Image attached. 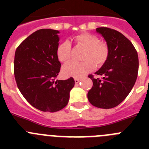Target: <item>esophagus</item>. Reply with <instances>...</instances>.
Listing matches in <instances>:
<instances>
[{"label": "esophagus", "mask_w": 149, "mask_h": 149, "mask_svg": "<svg viewBox=\"0 0 149 149\" xmlns=\"http://www.w3.org/2000/svg\"><path fill=\"white\" fill-rule=\"evenodd\" d=\"M74 81H75V84H78V83L80 82V79L75 77V78H74Z\"/></svg>", "instance_id": "1"}]
</instances>
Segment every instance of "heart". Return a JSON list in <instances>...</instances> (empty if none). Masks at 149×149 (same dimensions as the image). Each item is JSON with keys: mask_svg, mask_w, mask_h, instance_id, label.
<instances>
[{"mask_svg": "<svg viewBox=\"0 0 149 149\" xmlns=\"http://www.w3.org/2000/svg\"><path fill=\"white\" fill-rule=\"evenodd\" d=\"M74 41L78 45L86 48L84 62L71 61L63 68V74L66 76L81 77L90 72L94 67L100 66L105 63L109 54L108 46L104 42H99L98 38L93 34L82 33L76 36ZM72 45L69 41H63L56 49V56L62 63H65L71 57Z\"/></svg>", "mask_w": 149, "mask_h": 149, "instance_id": "b5f03b06", "label": "heart"}]
</instances>
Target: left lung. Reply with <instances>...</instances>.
<instances>
[{"mask_svg": "<svg viewBox=\"0 0 149 149\" xmlns=\"http://www.w3.org/2000/svg\"><path fill=\"white\" fill-rule=\"evenodd\" d=\"M108 46L107 59L95 74L101 78L92 79L93 87L87 94L91 104L98 108L110 109L118 106L125 99L137 77L139 60L131 41L113 29L98 27Z\"/></svg>", "mask_w": 149, "mask_h": 149, "instance_id": "obj_1", "label": "left lung"}]
</instances>
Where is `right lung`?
<instances>
[{"label":"right lung","mask_w":149,"mask_h":149,"mask_svg":"<svg viewBox=\"0 0 149 149\" xmlns=\"http://www.w3.org/2000/svg\"><path fill=\"white\" fill-rule=\"evenodd\" d=\"M58 30L41 29L30 35L17 48L14 74L18 89L35 108L59 111L67 105L74 86L73 77L55 80L61 63L56 56Z\"/></svg>","instance_id":"1"}]
</instances>
